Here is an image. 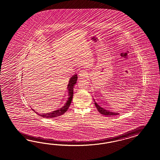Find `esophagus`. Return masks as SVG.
<instances>
[{"instance_id":"obj_1","label":"esophagus","mask_w":160,"mask_h":160,"mask_svg":"<svg viewBox=\"0 0 160 160\" xmlns=\"http://www.w3.org/2000/svg\"><path fill=\"white\" fill-rule=\"evenodd\" d=\"M78 75H79V77H80V78H85V77H86V76H87V72L86 71H85V70H80V72H79Z\"/></svg>"}]
</instances>
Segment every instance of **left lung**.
I'll return each mask as SVG.
<instances>
[{
    "label": "left lung",
    "mask_w": 160,
    "mask_h": 160,
    "mask_svg": "<svg viewBox=\"0 0 160 160\" xmlns=\"http://www.w3.org/2000/svg\"><path fill=\"white\" fill-rule=\"evenodd\" d=\"M94 102H95V105L96 106V108H97L98 110L99 113H101V114H103V115H105L106 116H114V115H117L118 114V113H115V112H110L108 110H106V109H104L103 108L101 107V106L99 105L98 103H96L95 101L94 100Z\"/></svg>",
    "instance_id": "left-lung-1"
}]
</instances>
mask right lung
Segmentation results:
<instances>
[{"mask_svg":"<svg viewBox=\"0 0 160 160\" xmlns=\"http://www.w3.org/2000/svg\"><path fill=\"white\" fill-rule=\"evenodd\" d=\"M78 80V75L76 74L73 75L69 79V84L67 87L68 89V100L65 105L63 106L62 108L57 109L54 111H52L50 113H43L42 114H39L38 112H35L33 109L32 110L35 112L36 114H38L39 116L42 117H45V118H54V117H58L61 115H62L63 114L66 112L68 110V108H69L71 103V102L73 98V88L76 82Z\"/></svg>","mask_w":160,"mask_h":160,"instance_id":"1","label":"right lung"}]
</instances>
